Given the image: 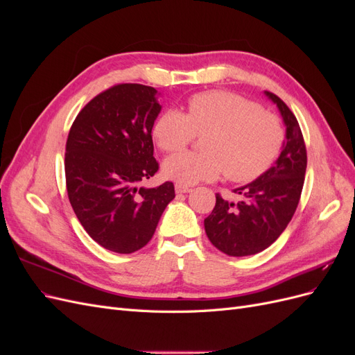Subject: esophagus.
<instances>
[{"label": "esophagus", "instance_id": "1", "mask_svg": "<svg viewBox=\"0 0 355 355\" xmlns=\"http://www.w3.org/2000/svg\"><path fill=\"white\" fill-rule=\"evenodd\" d=\"M175 191H176V194H188V192H191L192 189H191L189 187L176 184V185H175Z\"/></svg>", "mask_w": 355, "mask_h": 355}]
</instances>
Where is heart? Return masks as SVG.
Returning a JSON list of instances; mask_svg holds the SVG:
<instances>
[{
  "label": "heart",
  "mask_w": 355,
  "mask_h": 355,
  "mask_svg": "<svg viewBox=\"0 0 355 355\" xmlns=\"http://www.w3.org/2000/svg\"><path fill=\"white\" fill-rule=\"evenodd\" d=\"M187 114L166 110L154 124V137L166 153L188 146L196 136L204 153H182L164 161V176L180 185L210 182L225 173L230 182H252L280 155L286 132L280 118L235 93L204 92L191 96Z\"/></svg>",
  "instance_id": "obj_1"
}]
</instances>
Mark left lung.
Wrapping results in <instances>:
<instances>
[{
	"instance_id": "8db88e82",
	"label": "left lung",
	"mask_w": 355,
	"mask_h": 355,
	"mask_svg": "<svg viewBox=\"0 0 355 355\" xmlns=\"http://www.w3.org/2000/svg\"><path fill=\"white\" fill-rule=\"evenodd\" d=\"M280 110L286 124V142L275 164L245 187L234 189L237 202L216 194V206L204 219L211 244L228 256H250L270 247L292 220L302 194L306 148L299 123L288 106L265 92Z\"/></svg>"
}]
</instances>
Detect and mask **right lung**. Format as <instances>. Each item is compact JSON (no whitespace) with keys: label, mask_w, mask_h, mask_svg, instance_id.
<instances>
[{"label":"right lung","mask_w":355,"mask_h":355,"mask_svg":"<svg viewBox=\"0 0 355 355\" xmlns=\"http://www.w3.org/2000/svg\"><path fill=\"white\" fill-rule=\"evenodd\" d=\"M157 90L116 84L93 98L75 118L67 141L65 176L71 206L90 237L115 253H133L153 239L173 182L137 188L154 176L153 127Z\"/></svg>","instance_id":"add662e5"}]
</instances>
